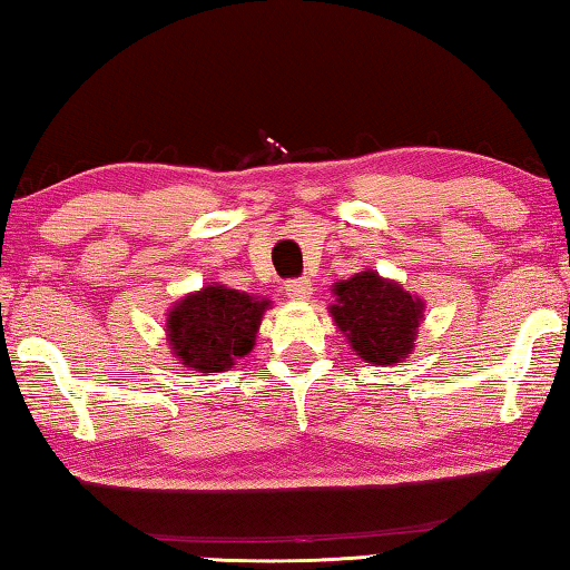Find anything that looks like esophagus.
Listing matches in <instances>:
<instances>
[{"label": "esophagus", "instance_id": "34e87169", "mask_svg": "<svg viewBox=\"0 0 570 570\" xmlns=\"http://www.w3.org/2000/svg\"><path fill=\"white\" fill-rule=\"evenodd\" d=\"M284 288H286L288 298H298V302H304V298L314 294V282H312V278H306V276L292 278V282H286Z\"/></svg>", "mask_w": 570, "mask_h": 570}]
</instances>
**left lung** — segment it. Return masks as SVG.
<instances>
[{
	"label": "left lung",
	"mask_w": 570,
	"mask_h": 570,
	"mask_svg": "<svg viewBox=\"0 0 570 570\" xmlns=\"http://www.w3.org/2000/svg\"><path fill=\"white\" fill-rule=\"evenodd\" d=\"M332 316L350 336L352 350L372 364H392L412 352L422 320V302L402 286L362 272L334 288Z\"/></svg>",
	"instance_id": "obj_1"
}]
</instances>
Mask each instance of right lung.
<instances>
[{
  "instance_id": "obj_1",
  "label": "right lung",
  "mask_w": 570,
  "mask_h": 570,
  "mask_svg": "<svg viewBox=\"0 0 570 570\" xmlns=\"http://www.w3.org/2000/svg\"><path fill=\"white\" fill-rule=\"evenodd\" d=\"M268 302L236 288L206 286L173 306L168 340L180 364L196 372H224L254 350Z\"/></svg>"
}]
</instances>
